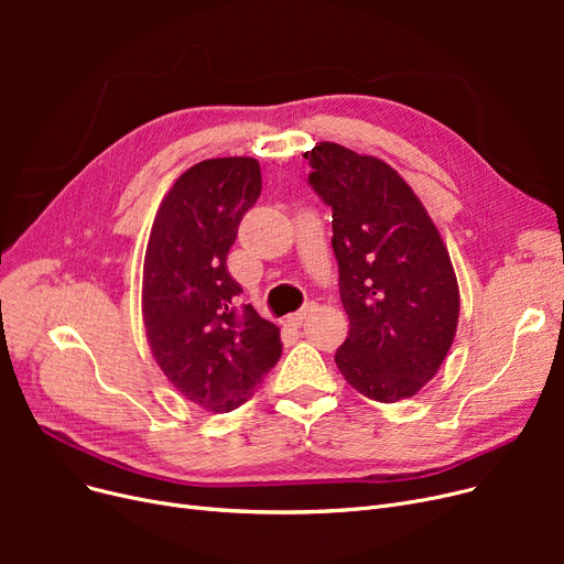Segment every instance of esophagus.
Listing matches in <instances>:
<instances>
[{
	"mask_svg": "<svg viewBox=\"0 0 564 564\" xmlns=\"http://www.w3.org/2000/svg\"><path fill=\"white\" fill-rule=\"evenodd\" d=\"M308 313H311V306H304L302 311L288 315V317H285V324H288V327H302V324H304V319H306V315H308Z\"/></svg>",
	"mask_w": 564,
	"mask_h": 564,
	"instance_id": "obj_1",
	"label": "esophagus"
}]
</instances>
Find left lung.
<instances>
[{"label": "left lung", "instance_id": "1", "mask_svg": "<svg viewBox=\"0 0 564 564\" xmlns=\"http://www.w3.org/2000/svg\"><path fill=\"white\" fill-rule=\"evenodd\" d=\"M308 183L332 205V247L349 317L336 366L377 402L416 395L455 340L459 285L421 198L383 160L319 141Z\"/></svg>", "mask_w": 564, "mask_h": 564}]
</instances>
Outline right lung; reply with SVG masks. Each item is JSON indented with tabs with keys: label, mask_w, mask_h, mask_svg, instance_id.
I'll return each mask as SVG.
<instances>
[{
	"label": "right lung",
	"mask_w": 564,
	"mask_h": 564,
	"mask_svg": "<svg viewBox=\"0 0 564 564\" xmlns=\"http://www.w3.org/2000/svg\"><path fill=\"white\" fill-rule=\"evenodd\" d=\"M262 189L253 158H215L187 169L164 200L143 258L141 313L153 357L175 391L205 411L245 404L281 357V332L226 267L245 213Z\"/></svg>",
	"instance_id": "1"
}]
</instances>
